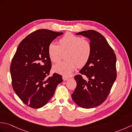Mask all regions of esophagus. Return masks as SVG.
<instances>
[{
  "mask_svg": "<svg viewBox=\"0 0 132 132\" xmlns=\"http://www.w3.org/2000/svg\"><path fill=\"white\" fill-rule=\"evenodd\" d=\"M69 79V78L68 77H64V76H63L62 77V79H63V81H66V80H67Z\"/></svg>",
  "mask_w": 132,
  "mask_h": 132,
  "instance_id": "34e87169",
  "label": "esophagus"
}]
</instances>
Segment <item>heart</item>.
Masks as SVG:
<instances>
[{
	"instance_id": "b5f03b06",
	"label": "heart",
	"mask_w": 132,
	"mask_h": 132,
	"mask_svg": "<svg viewBox=\"0 0 132 132\" xmlns=\"http://www.w3.org/2000/svg\"><path fill=\"white\" fill-rule=\"evenodd\" d=\"M64 53V59L66 60L53 66V70L68 77L77 66L82 68L87 63L91 53V46L89 42L83 40L82 37L67 33L60 39L58 45L52 42L47 47V54L53 63L60 61L62 53Z\"/></svg>"
}]
</instances>
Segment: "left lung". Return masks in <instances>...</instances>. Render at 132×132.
Listing matches in <instances>:
<instances>
[{
  "label": "left lung",
  "mask_w": 132,
  "mask_h": 132,
  "mask_svg": "<svg viewBox=\"0 0 132 132\" xmlns=\"http://www.w3.org/2000/svg\"><path fill=\"white\" fill-rule=\"evenodd\" d=\"M90 41L91 53L87 62L74 77L77 87L71 95L74 102L86 109L96 107L104 102L116 79V57L107 41L100 33L94 30L76 33Z\"/></svg>",
  "instance_id": "1"
}]
</instances>
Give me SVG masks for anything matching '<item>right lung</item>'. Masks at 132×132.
Wrapping results in <instances>:
<instances>
[{
  "label": "right lung",
  "instance_id": "add662e5",
  "mask_svg": "<svg viewBox=\"0 0 132 132\" xmlns=\"http://www.w3.org/2000/svg\"><path fill=\"white\" fill-rule=\"evenodd\" d=\"M63 32L38 29L21 41L10 67L12 87L25 104L33 108L43 107L49 102L62 76L53 74L47 78L51 61L47 54L49 44Z\"/></svg>",
  "mask_w": 132,
  "mask_h": 132
}]
</instances>
